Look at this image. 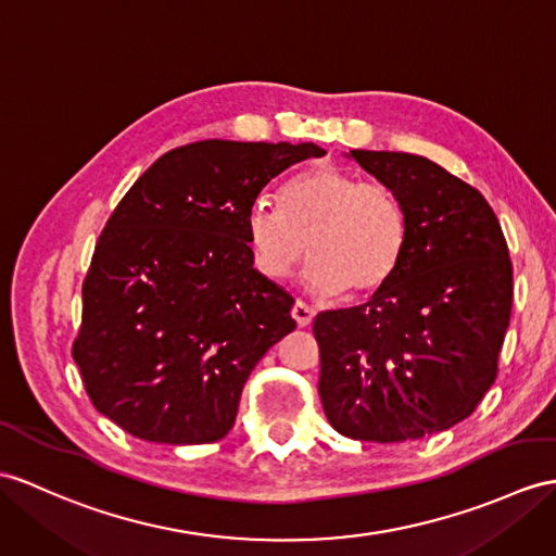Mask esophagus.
<instances>
[{"label":"esophagus","mask_w":556,"mask_h":556,"mask_svg":"<svg viewBox=\"0 0 556 556\" xmlns=\"http://www.w3.org/2000/svg\"><path fill=\"white\" fill-rule=\"evenodd\" d=\"M314 316H316V311L311 308L308 304H304V302H296L292 306V318L296 320V325H300V328H306V325H311Z\"/></svg>","instance_id":"1"}]
</instances>
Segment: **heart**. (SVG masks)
<instances>
[{"instance_id": "b5f03b06", "label": "heart", "mask_w": 556, "mask_h": 556, "mask_svg": "<svg viewBox=\"0 0 556 556\" xmlns=\"http://www.w3.org/2000/svg\"><path fill=\"white\" fill-rule=\"evenodd\" d=\"M280 206L256 202L245 238L256 270L288 280L311 256L306 286L325 296H365L394 276L408 236L401 200L380 184L332 165L311 167L282 188Z\"/></svg>"}]
</instances>
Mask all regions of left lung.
<instances>
[{"label":"left lung","mask_w":556,"mask_h":556,"mask_svg":"<svg viewBox=\"0 0 556 556\" xmlns=\"http://www.w3.org/2000/svg\"><path fill=\"white\" fill-rule=\"evenodd\" d=\"M408 219L401 262L368 302L323 311L318 394L356 441H415L463 422L495 382L511 262L485 198L422 155L351 151Z\"/></svg>","instance_id":"8db88e82"}]
</instances>
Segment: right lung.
Masks as SVG:
<instances>
[{"mask_svg":"<svg viewBox=\"0 0 556 556\" xmlns=\"http://www.w3.org/2000/svg\"><path fill=\"white\" fill-rule=\"evenodd\" d=\"M316 143L198 141L119 200L83 286L73 358L97 410L131 437L193 445L228 434L242 387L292 332V296L254 268L245 216Z\"/></svg>","mask_w":556,"mask_h":556,"instance_id":"right-lung-1","label":"right lung"}]
</instances>
